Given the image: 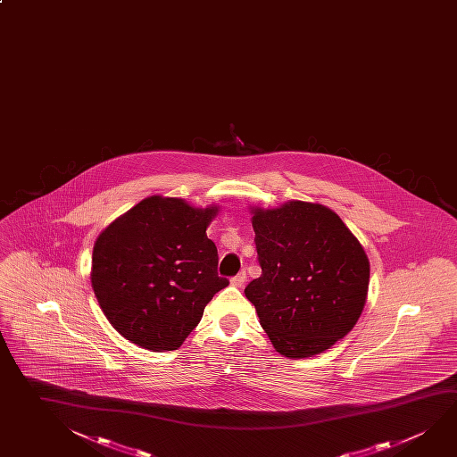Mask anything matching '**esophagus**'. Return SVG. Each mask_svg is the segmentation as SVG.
Segmentation results:
<instances>
[{
	"label": "esophagus",
	"mask_w": 457,
	"mask_h": 457,
	"mask_svg": "<svg viewBox=\"0 0 457 457\" xmlns=\"http://www.w3.org/2000/svg\"><path fill=\"white\" fill-rule=\"evenodd\" d=\"M245 280H247V274L245 271L239 272L237 276H234L231 279L232 286H236V287H242L244 284H245Z\"/></svg>",
	"instance_id": "obj_1"
}]
</instances>
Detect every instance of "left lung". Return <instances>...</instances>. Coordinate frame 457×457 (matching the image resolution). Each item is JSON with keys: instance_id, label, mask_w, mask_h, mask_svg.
Returning a JSON list of instances; mask_svg holds the SVG:
<instances>
[{"instance_id": "left-lung-1", "label": "left lung", "mask_w": 457, "mask_h": 457, "mask_svg": "<svg viewBox=\"0 0 457 457\" xmlns=\"http://www.w3.org/2000/svg\"><path fill=\"white\" fill-rule=\"evenodd\" d=\"M262 276L245 287L276 352H326L360 320L369 258L336 212L312 202L250 207Z\"/></svg>"}]
</instances>
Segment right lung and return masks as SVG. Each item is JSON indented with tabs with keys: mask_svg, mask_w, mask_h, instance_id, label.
Segmentation results:
<instances>
[{
	"mask_svg": "<svg viewBox=\"0 0 457 457\" xmlns=\"http://www.w3.org/2000/svg\"><path fill=\"white\" fill-rule=\"evenodd\" d=\"M218 205L151 195L97 236L91 286L112 328L151 352H171L229 280L218 276L207 228Z\"/></svg>",
	"mask_w": 457,
	"mask_h": 457,
	"instance_id": "add662e5",
	"label": "right lung"
}]
</instances>
